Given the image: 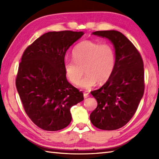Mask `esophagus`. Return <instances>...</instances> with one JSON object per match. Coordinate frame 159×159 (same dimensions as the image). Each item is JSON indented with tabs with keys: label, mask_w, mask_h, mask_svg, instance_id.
<instances>
[{
	"label": "esophagus",
	"mask_w": 159,
	"mask_h": 159,
	"mask_svg": "<svg viewBox=\"0 0 159 159\" xmlns=\"http://www.w3.org/2000/svg\"><path fill=\"white\" fill-rule=\"evenodd\" d=\"M83 97H84V98H87L89 97V95H88V93H83Z\"/></svg>",
	"instance_id": "34e87169"
}]
</instances>
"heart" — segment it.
Listing matches in <instances>:
<instances>
[{"instance_id":"1","label":"heart","mask_w":159,"mask_h":159,"mask_svg":"<svg viewBox=\"0 0 159 159\" xmlns=\"http://www.w3.org/2000/svg\"><path fill=\"white\" fill-rule=\"evenodd\" d=\"M74 60H66L64 72L72 84L77 85L83 76V69L87 75L79 83L83 89L90 90L99 83H104L111 78L116 65L114 48L109 43L85 40L78 43L72 50Z\"/></svg>"}]
</instances>
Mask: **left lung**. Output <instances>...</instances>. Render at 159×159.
Segmentation results:
<instances>
[{
  "instance_id": "1",
  "label": "left lung",
  "mask_w": 159,
  "mask_h": 159,
  "mask_svg": "<svg viewBox=\"0 0 159 159\" xmlns=\"http://www.w3.org/2000/svg\"><path fill=\"white\" fill-rule=\"evenodd\" d=\"M114 44L116 65L105 84L92 92L98 107L91 113L93 124L101 130H114L128 123L138 109L144 91V63L138 49L119 31H98Z\"/></svg>"
}]
</instances>
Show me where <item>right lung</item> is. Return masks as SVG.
<instances>
[{"label": "right lung", "instance_id": "obj_1", "mask_svg": "<svg viewBox=\"0 0 159 159\" xmlns=\"http://www.w3.org/2000/svg\"><path fill=\"white\" fill-rule=\"evenodd\" d=\"M82 31H50L26 48L19 64L16 88L26 114L38 127L56 131L71 121L70 109L83 93L67 81L64 57Z\"/></svg>", "mask_w": 159, "mask_h": 159}]
</instances>
